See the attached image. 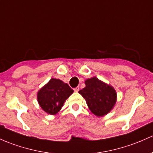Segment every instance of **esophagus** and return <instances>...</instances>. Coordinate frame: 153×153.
Here are the masks:
<instances>
[{
    "label": "esophagus",
    "instance_id": "esophagus-1",
    "mask_svg": "<svg viewBox=\"0 0 153 153\" xmlns=\"http://www.w3.org/2000/svg\"><path fill=\"white\" fill-rule=\"evenodd\" d=\"M74 91H76V92H78V91H79V87H75V88H74Z\"/></svg>",
    "mask_w": 153,
    "mask_h": 153
}]
</instances>
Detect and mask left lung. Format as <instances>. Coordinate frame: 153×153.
Instances as JSON below:
<instances>
[{
	"label": "left lung",
	"mask_w": 153,
	"mask_h": 153,
	"mask_svg": "<svg viewBox=\"0 0 153 153\" xmlns=\"http://www.w3.org/2000/svg\"><path fill=\"white\" fill-rule=\"evenodd\" d=\"M85 84L86 87L78 92L86 100L90 111L97 117H102L108 113L117 101L114 89L96 77L86 80Z\"/></svg>",
	"instance_id": "left-lung-1"
}]
</instances>
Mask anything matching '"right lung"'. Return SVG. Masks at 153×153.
Returning a JSON list of instances; mask_svg holds the SVG:
<instances>
[{"instance_id":"add662e5","label":"right lung","mask_w":153,"mask_h":153,"mask_svg":"<svg viewBox=\"0 0 153 153\" xmlns=\"http://www.w3.org/2000/svg\"><path fill=\"white\" fill-rule=\"evenodd\" d=\"M73 91L67 83L59 79L52 78L38 91V102L46 113L56 114Z\"/></svg>"}]
</instances>
